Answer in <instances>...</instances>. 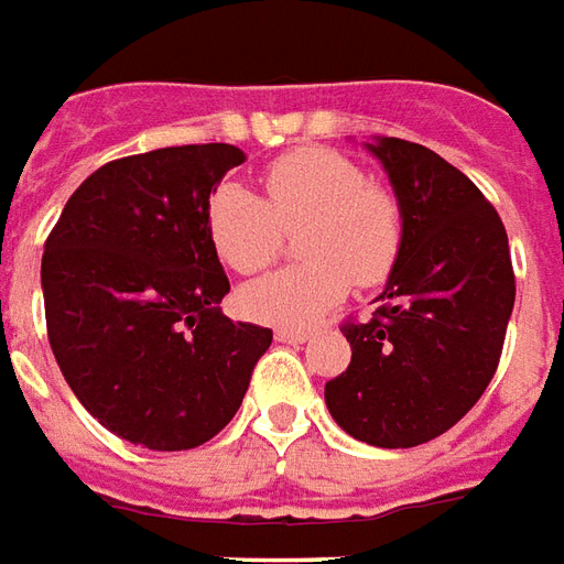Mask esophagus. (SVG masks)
Returning a JSON list of instances; mask_svg holds the SVG:
<instances>
[{
    "label": "esophagus",
    "mask_w": 564,
    "mask_h": 564,
    "mask_svg": "<svg viewBox=\"0 0 564 564\" xmlns=\"http://www.w3.org/2000/svg\"><path fill=\"white\" fill-rule=\"evenodd\" d=\"M276 341H285V345H303V341H308V333H306V329L279 327L276 329Z\"/></svg>",
    "instance_id": "34e87169"
}]
</instances>
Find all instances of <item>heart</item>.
<instances>
[{"label":"heart","mask_w":564,"mask_h":564,"mask_svg":"<svg viewBox=\"0 0 564 564\" xmlns=\"http://www.w3.org/2000/svg\"><path fill=\"white\" fill-rule=\"evenodd\" d=\"M210 247L235 273H258L297 237L306 264L285 267L240 291L249 317L273 327H306L359 288L387 282L404 247L401 202L366 169L333 148H294L264 169V198L219 184L205 207Z\"/></svg>","instance_id":"heart-1"}]
</instances>
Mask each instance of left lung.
Listing matches in <instances>:
<instances>
[{
  "label": "left lung",
  "mask_w": 564,
  "mask_h": 564,
  "mask_svg": "<svg viewBox=\"0 0 564 564\" xmlns=\"http://www.w3.org/2000/svg\"><path fill=\"white\" fill-rule=\"evenodd\" d=\"M366 148L401 202L404 247L378 312L341 327L350 366L324 398L350 437L410 448L446 434L488 389L514 308V270L502 219L464 172L408 139Z\"/></svg>",
  "instance_id": "8db88e82"
}]
</instances>
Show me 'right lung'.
<instances>
[{
    "label": "right lung",
    "instance_id": "right-lung-1",
    "mask_svg": "<svg viewBox=\"0 0 564 564\" xmlns=\"http://www.w3.org/2000/svg\"><path fill=\"white\" fill-rule=\"evenodd\" d=\"M235 145L112 160L67 198L41 258L46 336L79 404L154 452L217 437L273 333L223 315L228 276L205 207Z\"/></svg>",
    "mask_w": 564,
    "mask_h": 564
}]
</instances>
